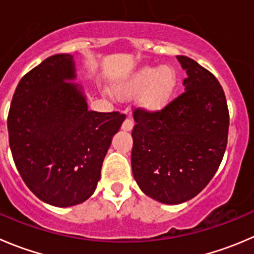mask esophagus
<instances>
[{"label": "esophagus", "mask_w": 254, "mask_h": 254, "mask_svg": "<svg viewBox=\"0 0 254 254\" xmlns=\"http://www.w3.org/2000/svg\"><path fill=\"white\" fill-rule=\"evenodd\" d=\"M132 127H134V120H132L131 118L127 117V119L124 120V123H123L122 129L125 130V131H130V130L132 129Z\"/></svg>", "instance_id": "obj_1"}]
</instances>
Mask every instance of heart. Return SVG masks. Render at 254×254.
Listing matches in <instances>:
<instances>
[{
    "instance_id": "1",
    "label": "heart",
    "mask_w": 254,
    "mask_h": 254,
    "mask_svg": "<svg viewBox=\"0 0 254 254\" xmlns=\"http://www.w3.org/2000/svg\"><path fill=\"white\" fill-rule=\"evenodd\" d=\"M174 87L175 75L171 70L164 67H146L139 70L123 90L125 93H140L147 88L144 94V104L151 109H160L167 103Z\"/></svg>"
}]
</instances>
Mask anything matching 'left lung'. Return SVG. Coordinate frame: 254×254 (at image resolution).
I'll return each mask as SVG.
<instances>
[{
  "instance_id": "1",
  "label": "left lung",
  "mask_w": 254,
  "mask_h": 254,
  "mask_svg": "<svg viewBox=\"0 0 254 254\" xmlns=\"http://www.w3.org/2000/svg\"><path fill=\"white\" fill-rule=\"evenodd\" d=\"M185 90L161 110L135 108L131 169L149 197L177 205L202 191L217 171L227 146L226 95L217 78L185 56Z\"/></svg>"
}]
</instances>
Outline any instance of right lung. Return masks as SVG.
Returning <instances> with one entry per match:
<instances>
[{
	"label": "right lung",
	"instance_id": "obj_1",
	"mask_svg": "<svg viewBox=\"0 0 254 254\" xmlns=\"http://www.w3.org/2000/svg\"><path fill=\"white\" fill-rule=\"evenodd\" d=\"M70 54H56L23 75L7 127L12 157L32 192L57 207L84 202L100 179L103 160L125 114L88 110Z\"/></svg>",
	"mask_w": 254,
	"mask_h": 254
}]
</instances>
